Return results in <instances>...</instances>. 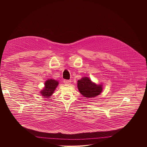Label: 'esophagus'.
<instances>
[{
	"instance_id": "1",
	"label": "esophagus",
	"mask_w": 147,
	"mask_h": 147,
	"mask_svg": "<svg viewBox=\"0 0 147 147\" xmlns=\"http://www.w3.org/2000/svg\"><path fill=\"white\" fill-rule=\"evenodd\" d=\"M63 81H64V83L66 84H69L71 82V80H65Z\"/></svg>"
}]
</instances>
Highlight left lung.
Returning <instances> with one entry per match:
<instances>
[{"label": "left lung", "mask_w": 147, "mask_h": 147, "mask_svg": "<svg viewBox=\"0 0 147 147\" xmlns=\"http://www.w3.org/2000/svg\"><path fill=\"white\" fill-rule=\"evenodd\" d=\"M77 87L81 95L89 98L99 95L102 91V85L96 84L87 77L78 80Z\"/></svg>", "instance_id": "8db88e82"}]
</instances>
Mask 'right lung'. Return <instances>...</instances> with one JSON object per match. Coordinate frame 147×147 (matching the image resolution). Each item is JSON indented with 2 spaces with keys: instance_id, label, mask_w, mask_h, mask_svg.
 Wrapping results in <instances>:
<instances>
[{
  "instance_id": "right-lung-1",
  "label": "right lung",
  "mask_w": 147,
  "mask_h": 147,
  "mask_svg": "<svg viewBox=\"0 0 147 147\" xmlns=\"http://www.w3.org/2000/svg\"><path fill=\"white\" fill-rule=\"evenodd\" d=\"M59 84V82L55 80L49 79L45 82V87L40 91L41 95L44 98H49L55 91Z\"/></svg>"
}]
</instances>
